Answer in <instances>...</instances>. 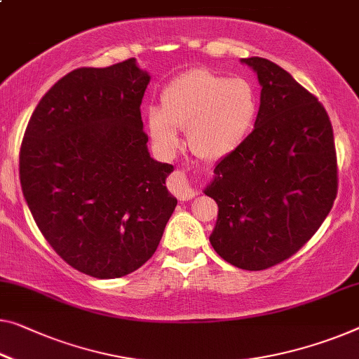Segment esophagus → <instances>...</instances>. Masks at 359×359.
<instances>
[{
    "mask_svg": "<svg viewBox=\"0 0 359 359\" xmlns=\"http://www.w3.org/2000/svg\"><path fill=\"white\" fill-rule=\"evenodd\" d=\"M169 189L172 194L182 201H189L190 198L195 196V190L191 187L189 177L184 170H175L169 179Z\"/></svg>",
    "mask_w": 359,
    "mask_h": 359,
    "instance_id": "34e87169",
    "label": "esophagus"
}]
</instances>
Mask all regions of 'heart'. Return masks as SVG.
Returning <instances> with one entry per match:
<instances>
[{"label":"heart","mask_w":359,"mask_h":359,"mask_svg":"<svg viewBox=\"0 0 359 359\" xmlns=\"http://www.w3.org/2000/svg\"><path fill=\"white\" fill-rule=\"evenodd\" d=\"M258 111V93L248 80L191 69L163 88L161 108L148 109L147 126L161 153L179 148L180 128L187 130L190 149L198 158L217 161L242 145Z\"/></svg>","instance_id":"b5f03b06"}]
</instances>
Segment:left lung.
<instances>
[{"label":"left lung","mask_w":359,"mask_h":359,"mask_svg":"<svg viewBox=\"0 0 359 359\" xmlns=\"http://www.w3.org/2000/svg\"><path fill=\"white\" fill-rule=\"evenodd\" d=\"M258 76L255 128L214 168L205 195L219 212L210 242L235 267L263 271L316 233L337 196L332 124L314 95L264 57L242 60Z\"/></svg>","instance_id":"1"}]
</instances>
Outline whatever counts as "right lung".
Masks as SVG:
<instances>
[{"instance_id": "add662e5", "label": "right lung", "mask_w": 359, "mask_h": 359, "mask_svg": "<svg viewBox=\"0 0 359 359\" xmlns=\"http://www.w3.org/2000/svg\"><path fill=\"white\" fill-rule=\"evenodd\" d=\"M149 79L133 57L69 72L36 104L20 145V185L40 232L96 279L145 264L177 206L165 189L174 165L149 156L143 132Z\"/></svg>"}]
</instances>
